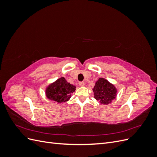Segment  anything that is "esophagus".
I'll list each match as a JSON object with an SVG mask.
<instances>
[{"mask_svg":"<svg viewBox=\"0 0 157 157\" xmlns=\"http://www.w3.org/2000/svg\"><path fill=\"white\" fill-rule=\"evenodd\" d=\"M78 84H79V86H81V87H83V86H84V85H85V83H84V82H80Z\"/></svg>","mask_w":157,"mask_h":157,"instance_id":"obj_1","label":"esophagus"}]
</instances>
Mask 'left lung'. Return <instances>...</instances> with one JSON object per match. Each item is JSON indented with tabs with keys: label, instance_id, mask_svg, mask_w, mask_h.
<instances>
[{
	"label": "left lung",
	"instance_id": "1",
	"mask_svg": "<svg viewBox=\"0 0 157 157\" xmlns=\"http://www.w3.org/2000/svg\"><path fill=\"white\" fill-rule=\"evenodd\" d=\"M94 98L103 105H109L116 99L118 90L113 83L104 78H99L92 88Z\"/></svg>",
	"mask_w": 157,
	"mask_h": 157
}]
</instances>
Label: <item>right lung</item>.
<instances>
[{
    "mask_svg": "<svg viewBox=\"0 0 157 157\" xmlns=\"http://www.w3.org/2000/svg\"><path fill=\"white\" fill-rule=\"evenodd\" d=\"M76 86L60 77L49 84L45 88V95L49 100L58 103L68 101L75 91Z\"/></svg>",
    "mask_w": 157,
    "mask_h": 157,
    "instance_id": "1",
    "label": "right lung"
}]
</instances>
